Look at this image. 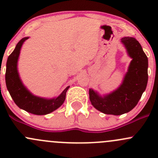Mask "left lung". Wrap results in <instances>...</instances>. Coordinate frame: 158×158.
Here are the masks:
<instances>
[{
    "label": "left lung",
    "instance_id": "left-lung-1",
    "mask_svg": "<svg viewBox=\"0 0 158 158\" xmlns=\"http://www.w3.org/2000/svg\"><path fill=\"white\" fill-rule=\"evenodd\" d=\"M132 59L122 85L111 93L101 96L89 89V99L95 109L107 114L120 115L132 110L138 104L147 87L148 60L141 44L134 37L121 40Z\"/></svg>",
    "mask_w": 158,
    "mask_h": 158
}]
</instances>
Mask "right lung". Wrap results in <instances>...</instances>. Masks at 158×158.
I'll return each instance as SVG.
<instances>
[{
    "label": "right lung",
    "mask_w": 158,
    "mask_h": 158,
    "mask_svg": "<svg viewBox=\"0 0 158 158\" xmlns=\"http://www.w3.org/2000/svg\"><path fill=\"white\" fill-rule=\"evenodd\" d=\"M24 37L19 41L12 53L8 56L6 65L5 81L7 89L15 104L20 109L37 115L47 114L60 108L66 99L67 86L58 97L45 98L36 96L22 82L17 70V61L22 45L28 39Z\"/></svg>",
    "instance_id": "add662e5"
}]
</instances>
